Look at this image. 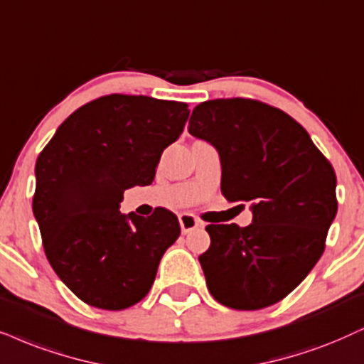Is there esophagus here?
<instances>
[{
	"label": "esophagus",
	"instance_id": "esophagus-1",
	"mask_svg": "<svg viewBox=\"0 0 364 364\" xmlns=\"http://www.w3.org/2000/svg\"><path fill=\"white\" fill-rule=\"evenodd\" d=\"M178 220H179V227H181L183 233H190L191 230L203 227L200 220H196V216L191 213H181L178 216Z\"/></svg>",
	"mask_w": 364,
	"mask_h": 364
}]
</instances>
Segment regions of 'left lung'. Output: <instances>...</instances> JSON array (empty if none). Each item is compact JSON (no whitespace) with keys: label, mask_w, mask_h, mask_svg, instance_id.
I'll return each instance as SVG.
<instances>
[{"label":"left lung","mask_w":364,"mask_h":364,"mask_svg":"<svg viewBox=\"0 0 364 364\" xmlns=\"http://www.w3.org/2000/svg\"><path fill=\"white\" fill-rule=\"evenodd\" d=\"M188 131L218 151L223 196L254 215L245 228L206 227L211 243L198 260L211 296L238 311L282 301L324 252L338 211L333 166L301 124L259 100L201 102Z\"/></svg>","instance_id":"8db88e82"}]
</instances>
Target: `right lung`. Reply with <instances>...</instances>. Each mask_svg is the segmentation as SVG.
<instances>
[{"mask_svg": "<svg viewBox=\"0 0 364 364\" xmlns=\"http://www.w3.org/2000/svg\"><path fill=\"white\" fill-rule=\"evenodd\" d=\"M188 116L183 102L105 95L68 116L36 159L33 215L45 254L89 306L121 311L139 302L179 237L171 211L144 218L119 208L124 191L153 183Z\"/></svg>", "mask_w": 364, "mask_h": 364, "instance_id": "obj_1", "label": "right lung"}]
</instances>
